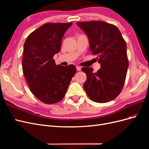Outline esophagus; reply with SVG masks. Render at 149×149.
Returning <instances> with one entry per match:
<instances>
[{"label":"esophagus","instance_id":"esophagus-1","mask_svg":"<svg viewBox=\"0 0 149 149\" xmlns=\"http://www.w3.org/2000/svg\"><path fill=\"white\" fill-rule=\"evenodd\" d=\"M76 70H77L78 71H81V68L80 66H76Z\"/></svg>","mask_w":149,"mask_h":149}]
</instances>
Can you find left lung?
Returning a JSON list of instances; mask_svg holds the SVG:
<instances>
[{
  "instance_id": "8db88e82",
  "label": "left lung",
  "mask_w": 149,
  "mask_h": 149,
  "mask_svg": "<svg viewBox=\"0 0 149 149\" xmlns=\"http://www.w3.org/2000/svg\"><path fill=\"white\" fill-rule=\"evenodd\" d=\"M76 24L87 34L90 49L101 64L96 73H93L92 68H82L87 76L84 91L94 102L112 101L120 93L127 74L129 61L125 40L116 26L105 22H78Z\"/></svg>"
}]
</instances>
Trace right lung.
<instances>
[{
  "label": "right lung",
  "mask_w": 149,
  "mask_h": 149,
  "mask_svg": "<svg viewBox=\"0 0 149 149\" xmlns=\"http://www.w3.org/2000/svg\"><path fill=\"white\" fill-rule=\"evenodd\" d=\"M70 23H47L31 32L24 46L22 70L30 91L45 104L62 100L76 73L75 66L56 65L53 56Z\"/></svg>",
  "instance_id": "1"
}]
</instances>
